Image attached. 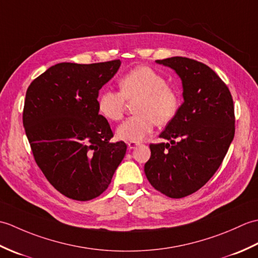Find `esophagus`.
<instances>
[{
	"mask_svg": "<svg viewBox=\"0 0 258 258\" xmlns=\"http://www.w3.org/2000/svg\"><path fill=\"white\" fill-rule=\"evenodd\" d=\"M139 145H140L139 142H128L127 143V146L130 150H133V149H135V147H138Z\"/></svg>",
	"mask_w": 258,
	"mask_h": 258,
	"instance_id": "1",
	"label": "esophagus"
}]
</instances>
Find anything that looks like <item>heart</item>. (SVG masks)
I'll use <instances>...</instances> for the list:
<instances>
[{
	"instance_id": "1",
	"label": "heart",
	"mask_w": 258,
	"mask_h": 258,
	"mask_svg": "<svg viewBox=\"0 0 258 258\" xmlns=\"http://www.w3.org/2000/svg\"><path fill=\"white\" fill-rule=\"evenodd\" d=\"M119 92L104 90L97 98L98 111L109 120L123 117L127 102L134 103V116L116 130V136L126 142H140L149 135L155 123L172 122L180 106V96L166 79L154 69L136 67L118 81Z\"/></svg>"
}]
</instances>
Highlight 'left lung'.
<instances>
[{"mask_svg": "<svg viewBox=\"0 0 258 258\" xmlns=\"http://www.w3.org/2000/svg\"><path fill=\"white\" fill-rule=\"evenodd\" d=\"M156 63L182 80L184 103L160 138L151 144L144 172L151 185L171 199H182L204 186L221 166L235 134L232 94L207 65L174 56Z\"/></svg>", "mask_w": 258, "mask_h": 258, "instance_id": "obj_1", "label": "left lung"}]
</instances>
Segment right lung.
<instances>
[{
    "mask_svg": "<svg viewBox=\"0 0 258 258\" xmlns=\"http://www.w3.org/2000/svg\"><path fill=\"white\" fill-rule=\"evenodd\" d=\"M119 59L47 69L26 91L23 125L37 166L59 193L75 201L100 196L125 156L98 114V92L116 74Z\"/></svg>",
    "mask_w": 258,
    "mask_h": 258,
    "instance_id": "right-lung-1",
    "label": "right lung"
}]
</instances>
